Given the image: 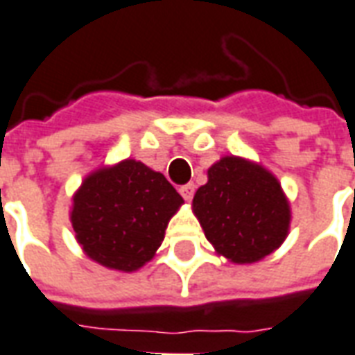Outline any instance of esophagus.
I'll return each mask as SVG.
<instances>
[{"mask_svg": "<svg viewBox=\"0 0 355 355\" xmlns=\"http://www.w3.org/2000/svg\"><path fill=\"white\" fill-rule=\"evenodd\" d=\"M180 193L187 202H191V198H193V195H195V183H187V185H183V187L180 189Z\"/></svg>", "mask_w": 355, "mask_h": 355, "instance_id": "esophagus-1", "label": "esophagus"}]
</instances>
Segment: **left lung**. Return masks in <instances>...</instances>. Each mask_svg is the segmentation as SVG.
Wrapping results in <instances>:
<instances>
[{"label":"left lung","instance_id":"left-lung-1","mask_svg":"<svg viewBox=\"0 0 355 355\" xmlns=\"http://www.w3.org/2000/svg\"><path fill=\"white\" fill-rule=\"evenodd\" d=\"M193 211L217 255L252 265L274 253L289 234L291 206L278 178L244 157L227 155L208 168Z\"/></svg>","mask_w":355,"mask_h":355}]
</instances>
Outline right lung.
<instances>
[{"label":"right lung","mask_w":355,"mask_h":355,"mask_svg":"<svg viewBox=\"0 0 355 355\" xmlns=\"http://www.w3.org/2000/svg\"><path fill=\"white\" fill-rule=\"evenodd\" d=\"M71 200L69 221L83 253L119 272L139 270L155 257L183 204L164 175L136 159L96 168Z\"/></svg>","instance_id":"obj_1"}]
</instances>
